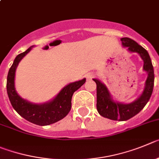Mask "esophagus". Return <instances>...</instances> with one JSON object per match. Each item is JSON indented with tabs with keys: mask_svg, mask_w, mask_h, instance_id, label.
Returning <instances> with one entry per match:
<instances>
[{
	"mask_svg": "<svg viewBox=\"0 0 159 159\" xmlns=\"http://www.w3.org/2000/svg\"><path fill=\"white\" fill-rule=\"evenodd\" d=\"M93 77V73H88V74H87L86 75H85V78H86L87 80L91 79V78H92Z\"/></svg>",
	"mask_w": 159,
	"mask_h": 159,
	"instance_id": "esophagus-1",
	"label": "esophagus"
}]
</instances>
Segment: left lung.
Listing matches in <instances>:
<instances>
[{
  "mask_svg": "<svg viewBox=\"0 0 159 159\" xmlns=\"http://www.w3.org/2000/svg\"><path fill=\"white\" fill-rule=\"evenodd\" d=\"M122 46L131 53H136L143 61V70L147 74L141 95L131 103H122L114 100L108 87L100 80L93 78L97 84V109L99 114L112 120L124 121L135 116L149 101L153 92L154 81V67L147 50L129 38H121Z\"/></svg>",
  "mask_w": 159,
  "mask_h": 159,
  "instance_id": "obj_1",
  "label": "left lung"
}]
</instances>
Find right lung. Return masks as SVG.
I'll list each match as a JSON object with an SVG mask.
<instances>
[{"label":"right lung","instance_id":"1","mask_svg":"<svg viewBox=\"0 0 159 159\" xmlns=\"http://www.w3.org/2000/svg\"><path fill=\"white\" fill-rule=\"evenodd\" d=\"M33 48L34 46L30 47L14 59L7 77V93L12 106L23 118L37 125H50L59 121L69 113L71 109L73 94L85 82V78L66 85L53 99L48 102L35 104L24 99L17 93L15 88L16 70L23 58Z\"/></svg>","mask_w":159,"mask_h":159}]
</instances>
